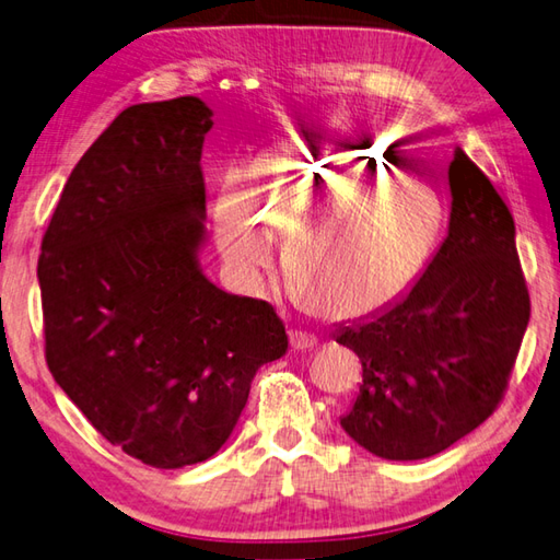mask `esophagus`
<instances>
[{
  "label": "esophagus",
  "instance_id": "obj_1",
  "mask_svg": "<svg viewBox=\"0 0 560 560\" xmlns=\"http://www.w3.org/2000/svg\"><path fill=\"white\" fill-rule=\"evenodd\" d=\"M290 346L294 348V351H312V348L316 346V336L310 331H302V329H292Z\"/></svg>",
  "mask_w": 560,
  "mask_h": 560
}]
</instances>
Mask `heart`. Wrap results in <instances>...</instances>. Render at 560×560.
<instances>
[{
	"label": "heart",
	"mask_w": 560,
	"mask_h": 560,
	"mask_svg": "<svg viewBox=\"0 0 560 560\" xmlns=\"http://www.w3.org/2000/svg\"><path fill=\"white\" fill-rule=\"evenodd\" d=\"M248 195L226 185L214 224L241 272L270 266L284 246V280L304 307L353 319L395 302L427 266L441 231L436 197L368 149H272L246 171ZM375 184V188H368Z\"/></svg>",
	"instance_id": "heart-1"
}]
</instances>
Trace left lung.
Returning <instances> with one entry per match:
<instances>
[{
	"label": "left lung",
	"mask_w": 560,
	"mask_h": 560,
	"mask_svg": "<svg viewBox=\"0 0 560 560\" xmlns=\"http://www.w3.org/2000/svg\"><path fill=\"white\" fill-rule=\"evenodd\" d=\"M448 236L402 300L336 334L363 385L341 427L387 460H419L478 429L508 393L532 302L514 219L460 149Z\"/></svg>",
	"instance_id": "obj_1"
}]
</instances>
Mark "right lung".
<instances>
[{
  "instance_id": "1",
  "label": "right lung",
  "mask_w": 560,
  "mask_h": 560,
  "mask_svg": "<svg viewBox=\"0 0 560 560\" xmlns=\"http://www.w3.org/2000/svg\"><path fill=\"white\" fill-rule=\"evenodd\" d=\"M209 129L199 97L124 109L70 173L38 256L50 375L109 444L165 470L224 446L290 343L268 302L199 270Z\"/></svg>"
}]
</instances>
